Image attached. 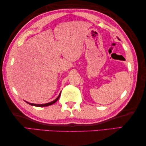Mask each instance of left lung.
<instances>
[{
  "label": "left lung",
  "instance_id": "obj_1",
  "mask_svg": "<svg viewBox=\"0 0 146 146\" xmlns=\"http://www.w3.org/2000/svg\"><path fill=\"white\" fill-rule=\"evenodd\" d=\"M118 38V39H119V38Z\"/></svg>",
  "mask_w": 146,
  "mask_h": 146
}]
</instances>
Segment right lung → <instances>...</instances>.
Masks as SVG:
<instances>
[{
    "instance_id": "1",
    "label": "right lung",
    "mask_w": 146,
    "mask_h": 146,
    "mask_svg": "<svg viewBox=\"0 0 146 146\" xmlns=\"http://www.w3.org/2000/svg\"><path fill=\"white\" fill-rule=\"evenodd\" d=\"M61 92L60 93V94H59V95L58 96V97L55 99V100H54L53 101H52L51 102H49V103H46V104H32V103H29V102H26L25 101L27 104H28L31 105H32V106H35V107H47V106H49V105H51L52 104H54L55 102H56L58 100L59 98H60V95H61Z\"/></svg>"
}]
</instances>
